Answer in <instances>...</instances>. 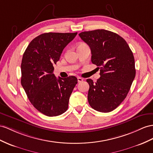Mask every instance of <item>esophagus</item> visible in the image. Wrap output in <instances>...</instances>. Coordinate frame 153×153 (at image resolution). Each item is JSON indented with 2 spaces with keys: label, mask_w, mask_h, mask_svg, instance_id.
I'll list each match as a JSON object with an SVG mask.
<instances>
[{
  "label": "esophagus",
  "mask_w": 153,
  "mask_h": 153,
  "mask_svg": "<svg viewBox=\"0 0 153 153\" xmlns=\"http://www.w3.org/2000/svg\"><path fill=\"white\" fill-rule=\"evenodd\" d=\"M83 81V78H81V77H77V81L79 82V83H80V82Z\"/></svg>",
  "instance_id": "34e87169"
}]
</instances>
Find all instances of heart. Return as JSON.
<instances>
[{
    "mask_svg": "<svg viewBox=\"0 0 153 153\" xmlns=\"http://www.w3.org/2000/svg\"><path fill=\"white\" fill-rule=\"evenodd\" d=\"M81 45H83V44H81Z\"/></svg>",
    "mask_w": 153,
    "mask_h": 153,
    "instance_id": "obj_1",
    "label": "heart"
}]
</instances>
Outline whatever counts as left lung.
Returning a JSON list of instances; mask_svg holds the SVG:
<instances>
[{
    "label": "left lung",
    "mask_w": 153,
    "mask_h": 153,
    "mask_svg": "<svg viewBox=\"0 0 153 153\" xmlns=\"http://www.w3.org/2000/svg\"><path fill=\"white\" fill-rule=\"evenodd\" d=\"M79 37L91 50V61L100 69V77L89 84L88 101L101 112L117 108L126 97L136 75L134 58L123 38L106 30L83 32Z\"/></svg>",
    "instance_id": "obj_1"
}]
</instances>
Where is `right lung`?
<instances>
[{
  "mask_svg": "<svg viewBox=\"0 0 153 153\" xmlns=\"http://www.w3.org/2000/svg\"><path fill=\"white\" fill-rule=\"evenodd\" d=\"M76 33H45L30 42L21 62V85L37 111L47 116L62 114L77 83L75 76L57 78L53 65Z\"/></svg>",
  "mask_w": 153,
  "mask_h": 153,
  "instance_id": "add662e5",
  "label": "right lung"
}]
</instances>
